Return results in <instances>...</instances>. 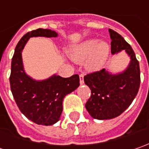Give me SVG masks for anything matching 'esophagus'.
<instances>
[{
  "label": "esophagus",
  "mask_w": 149,
  "mask_h": 149,
  "mask_svg": "<svg viewBox=\"0 0 149 149\" xmlns=\"http://www.w3.org/2000/svg\"><path fill=\"white\" fill-rule=\"evenodd\" d=\"M79 82L81 84H84V74H79Z\"/></svg>",
  "instance_id": "34e87169"
}]
</instances>
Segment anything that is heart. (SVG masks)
Here are the masks:
<instances>
[{
	"label": "heart",
	"instance_id": "heart-1",
	"mask_svg": "<svg viewBox=\"0 0 149 149\" xmlns=\"http://www.w3.org/2000/svg\"><path fill=\"white\" fill-rule=\"evenodd\" d=\"M69 56L77 63L84 62L89 71H96L104 65L109 54V45L104 41L91 39L71 46L68 49Z\"/></svg>",
	"mask_w": 149,
	"mask_h": 149
}]
</instances>
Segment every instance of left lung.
I'll use <instances>...</instances> for the list:
<instances>
[{"label":"left lung","mask_w":149,"mask_h":149,"mask_svg":"<svg viewBox=\"0 0 149 149\" xmlns=\"http://www.w3.org/2000/svg\"><path fill=\"white\" fill-rule=\"evenodd\" d=\"M113 54L125 50L130 63L125 70L116 74L103 69L85 75L84 80L91 89L85 108L91 117L104 120L118 117L132 104L140 86L139 63L134 50L118 33L109 30Z\"/></svg>","instance_id":"8db88e82"}]
</instances>
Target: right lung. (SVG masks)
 I'll use <instances>...</instances> for the list:
<instances>
[{
    "mask_svg": "<svg viewBox=\"0 0 149 149\" xmlns=\"http://www.w3.org/2000/svg\"><path fill=\"white\" fill-rule=\"evenodd\" d=\"M57 37L48 29L26 33L18 42L12 60L10 76V89L20 112L28 119L40 125H52L60 120L63 100L79 85V76L62 78L54 74L45 80H36L26 74L22 62V49L31 37Z\"/></svg>",
    "mask_w": 149,
    "mask_h": 149,
    "instance_id": "obj_1",
    "label": "right lung"
}]
</instances>
